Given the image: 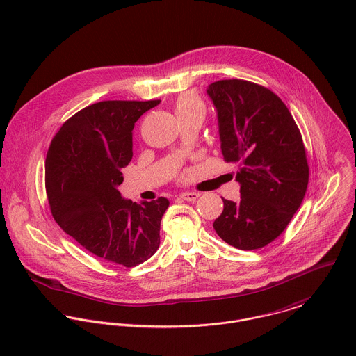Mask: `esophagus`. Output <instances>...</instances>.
<instances>
[{"instance_id": "esophagus-1", "label": "esophagus", "mask_w": 356, "mask_h": 356, "mask_svg": "<svg viewBox=\"0 0 356 356\" xmlns=\"http://www.w3.org/2000/svg\"><path fill=\"white\" fill-rule=\"evenodd\" d=\"M180 197H181V200H184V201L194 202L195 200H198L200 194H198V193H183Z\"/></svg>"}]
</instances>
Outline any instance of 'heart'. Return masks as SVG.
Instances as JSON below:
<instances>
[{
	"label": "heart",
	"mask_w": 356,
	"mask_h": 356,
	"mask_svg": "<svg viewBox=\"0 0 356 356\" xmlns=\"http://www.w3.org/2000/svg\"><path fill=\"white\" fill-rule=\"evenodd\" d=\"M177 117L186 114H205V104L195 93H183L175 104Z\"/></svg>",
	"instance_id": "obj_1"
}]
</instances>
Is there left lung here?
Here are the masks:
<instances>
[{
	"mask_svg": "<svg viewBox=\"0 0 356 356\" xmlns=\"http://www.w3.org/2000/svg\"><path fill=\"white\" fill-rule=\"evenodd\" d=\"M218 121L221 154L239 163L238 202L222 198L214 220L217 235L241 250L260 249L277 239L300 208L308 186L301 134L270 89L243 79L208 86Z\"/></svg>",
	"mask_w": 356,
	"mask_h": 356,
	"instance_id": "obj_1",
	"label": "left lung"
}]
</instances>
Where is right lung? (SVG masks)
Masks as SVG:
<instances>
[{"instance_id": "add662e5", "label": "right lung", "mask_w": 356, "mask_h": 356, "mask_svg": "<svg viewBox=\"0 0 356 356\" xmlns=\"http://www.w3.org/2000/svg\"><path fill=\"white\" fill-rule=\"evenodd\" d=\"M161 100H107L67 120L45 159L51 212L62 229L95 256L124 267L148 260L159 248L163 197L140 204L122 198V169L132 159L136 121Z\"/></svg>"}]
</instances>
